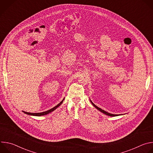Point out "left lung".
Here are the masks:
<instances>
[{"label":"left lung","instance_id":"obj_1","mask_svg":"<svg viewBox=\"0 0 153 153\" xmlns=\"http://www.w3.org/2000/svg\"><path fill=\"white\" fill-rule=\"evenodd\" d=\"M91 101V103L93 104V105L96 108H97L98 110H99L100 112H102V113H103V114H106V115H108V116H118L119 114H111V113H108V112H106V111H104V110H102L101 108H99L98 106H97L96 105H94L93 102H92V101L91 100H90Z\"/></svg>","mask_w":153,"mask_h":153}]
</instances>
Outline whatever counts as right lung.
Here are the masks:
<instances>
[{
  "mask_svg": "<svg viewBox=\"0 0 153 153\" xmlns=\"http://www.w3.org/2000/svg\"><path fill=\"white\" fill-rule=\"evenodd\" d=\"M65 99H63L58 105H57L56 106H54V107H53V108H51V109H50V110H48V111H44V112H42V113H28V112H25V111H22L24 113H25V114H28V115H30V116H44V115H46V114H49V113H50L51 112H52V111H54L57 108V107H59L62 103V102H63V100H64Z\"/></svg>",
  "mask_w": 153,
  "mask_h": 153,
  "instance_id": "obj_1",
  "label": "right lung"
}]
</instances>
